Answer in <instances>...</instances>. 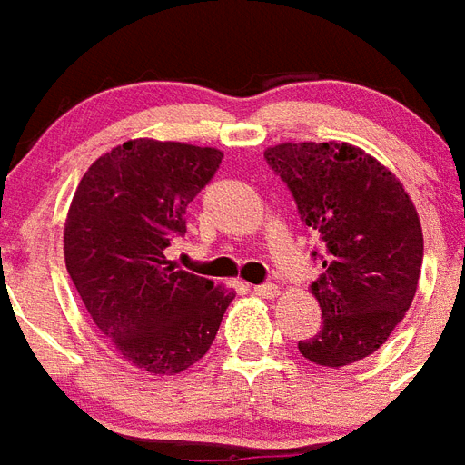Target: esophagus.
Listing matches in <instances>:
<instances>
[{"mask_svg": "<svg viewBox=\"0 0 465 465\" xmlns=\"http://www.w3.org/2000/svg\"><path fill=\"white\" fill-rule=\"evenodd\" d=\"M254 292L259 297H263V300H273V297L278 295V285H273V283H266V285H254Z\"/></svg>", "mask_w": 465, "mask_h": 465, "instance_id": "34e87169", "label": "esophagus"}]
</instances>
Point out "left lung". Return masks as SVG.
Here are the masks:
<instances>
[{
    "instance_id": "8db88e82",
    "label": "left lung",
    "mask_w": 465,
    "mask_h": 465,
    "mask_svg": "<svg viewBox=\"0 0 465 465\" xmlns=\"http://www.w3.org/2000/svg\"><path fill=\"white\" fill-rule=\"evenodd\" d=\"M263 158L324 244V273L310 285L324 324L297 348L331 370L370 358L418 291L422 228L413 199L391 170L345 141H285Z\"/></svg>"
}]
</instances>
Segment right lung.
Listing matches in <instances>:
<instances>
[{
    "label": "right lung",
    "mask_w": 465,
    "mask_h": 465,
    "mask_svg": "<svg viewBox=\"0 0 465 465\" xmlns=\"http://www.w3.org/2000/svg\"><path fill=\"white\" fill-rule=\"evenodd\" d=\"M221 161L211 146L129 139L91 163L69 203L66 271L93 324L143 372L168 377L199 362L235 300L168 259Z\"/></svg>",
    "instance_id": "right-lung-1"
}]
</instances>
